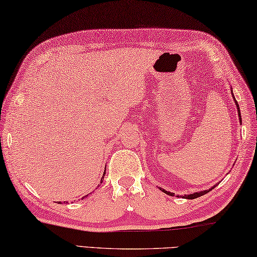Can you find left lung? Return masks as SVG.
<instances>
[{"mask_svg":"<svg viewBox=\"0 0 257 257\" xmlns=\"http://www.w3.org/2000/svg\"><path fill=\"white\" fill-rule=\"evenodd\" d=\"M231 91H232V86H231ZM232 96H233V94H232ZM233 101H234V103H235V106H237V109H238V115H239V121H240L241 123V116H240V109H239V106H238V102L237 101H235V98L233 96ZM216 187V184L215 186H213L211 189H207V190H203V191H198V192H193V193H190V195H184V196H182L183 198H186V199H195V198H198V197H200V196H204V195H206V193L207 192H209L211 190H213L214 188ZM161 189V190L164 192V193H166V195H170V196H174V193L173 192H170V191H166L165 189H162V188H159Z\"/></svg>","mask_w":257,"mask_h":257,"instance_id":"8db88e82","label":"left lung"}]
</instances>
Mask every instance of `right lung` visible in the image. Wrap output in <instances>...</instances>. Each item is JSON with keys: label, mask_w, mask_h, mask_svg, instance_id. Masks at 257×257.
<instances>
[{"label": "right lung", "mask_w": 257, "mask_h": 257, "mask_svg": "<svg viewBox=\"0 0 257 257\" xmlns=\"http://www.w3.org/2000/svg\"><path fill=\"white\" fill-rule=\"evenodd\" d=\"M104 171H106V167H104ZM104 175H106V173H103V175H102V178H101V180H100V183H102V181H103V178H104ZM86 196H89V195H86ZM59 204H60V201H59Z\"/></svg>", "instance_id": "obj_1"}]
</instances>
